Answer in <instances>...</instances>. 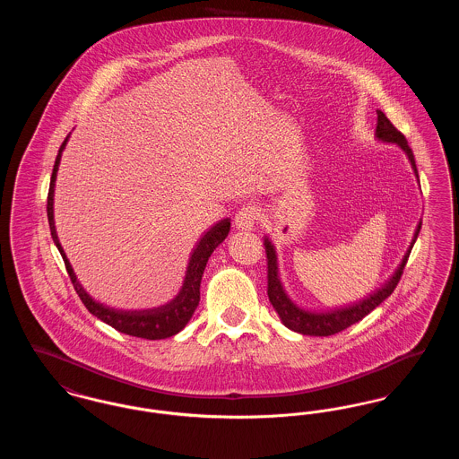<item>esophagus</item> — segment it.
<instances>
[{
	"label": "esophagus",
	"mask_w": 459,
	"mask_h": 459,
	"mask_svg": "<svg viewBox=\"0 0 459 459\" xmlns=\"http://www.w3.org/2000/svg\"><path fill=\"white\" fill-rule=\"evenodd\" d=\"M258 208H255V206H244V208H240L239 212H238V215H236V229H239V230H247V232H251V230H255V225H256V220H258Z\"/></svg>",
	"instance_id": "34e87169"
}]
</instances>
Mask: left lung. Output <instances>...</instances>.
Instances as JSON below:
<instances>
[{
	"instance_id": "1",
	"label": "left lung",
	"mask_w": 459,
	"mask_h": 459,
	"mask_svg": "<svg viewBox=\"0 0 459 459\" xmlns=\"http://www.w3.org/2000/svg\"><path fill=\"white\" fill-rule=\"evenodd\" d=\"M375 137L378 143L384 144H395L403 153L406 154L411 170L416 177V182L420 184L418 178V170H416L415 156L411 148L408 146L406 137L397 131L391 124V120L384 115V111L377 109V129H375ZM421 229V221H418L416 225L413 239L410 242V247L406 249L404 256L401 263L397 264L395 272L393 275L380 285L378 289H375L368 296H365L359 301H354L351 305L335 306V307H328V309H307L303 306L298 305L289 292L285 290L284 282L281 279V268H279V255H277V247L272 242L268 236H264L263 244H264V251H266V260H268V299L272 306L275 307L281 322L285 327L292 332H298L301 335H315V337H327L333 335L344 328L351 327L352 324L359 322L361 318H365L370 311H373L380 303H384L391 294H393L395 285L401 279V273L404 270V264L410 258V253L413 249V244L416 238L420 234Z\"/></svg>"
}]
</instances>
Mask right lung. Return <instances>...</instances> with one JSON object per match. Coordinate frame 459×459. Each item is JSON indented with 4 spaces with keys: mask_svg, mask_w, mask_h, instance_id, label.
<instances>
[{
    "mask_svg": "<svg viewBox=\"0 0 459 459\" xmlns=\"http://www.w3.org/2000/svg\"><path fill=\"white\" fill-rule=\"evenodd\" d=\"M68 139H70V134L66 135L64 144L60 146V152L56 154V160H55L51 182H49V193H48V221H49L51 238L55 240V244L65 262L66 272L70 275L72 284L75 287L84 306L88 307L89 313L94 315L96 318H100L101 322L108 324L109 327L118 330L122 333L132 335V337H141V339H150V341L172 337L189 324L191 316L196 311L197 305H199V287H201L203 272L206 268V263L210 260L212 253L229 236L230 219L220 220L199 238L191 256H189L182 285H180L178 292L175 294L174 299L167 301L165 305L144 307V309H118V307L103 305V303L96 301L79 282L72 264L66 258L65 251L60 244L58 234H56L55 208H53L55 206V182H56L60 160H62V153L65 150Z\"/></svg>",
    "mask_w": 459,
    "mask_h": 459,
    "instance_id": "add662e5",
    "label": "right lung"
}]
</instances>
